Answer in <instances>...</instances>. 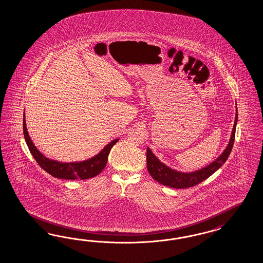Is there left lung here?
I'll return each instance as SVG.
<instances>
[{
	"mask_svg": "<svg viewBox=\"0 0 263 263\" xmlns=\"http://www.w3.org/2000/svg\"><path fill=\"white\" fill-rule=\"evenodd\" d=\"M237 110V109H236ZM237 111L234 120V125L231 132V140L228 144L227 148L223 151V153L217 158V159L209 164L205 167H202L199 171L192 172V173H182L173 170L167 167L152 153L149 147L146 149V164H147V171L151 174L154 180L157 182L163 184L171 188L176 189H185L193 187L197 184L202 182L211 175H213L218 168L222 167L223 163L229 158L231 154V149L233 147V142L235 139V129L237 124Z\"/></svg>",
	"mask_w": 263,
	"mask_h": 263,
	"instance_id": "left-lung-1",
	"label": "left lung"
}]
</instances>
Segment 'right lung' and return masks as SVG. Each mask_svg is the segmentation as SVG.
Segmentation results:
<instances>
[{"mask_svg": "<svg viewBox=\"0 0 263 263\" xmlns=\"http://www.w3.org/2000/svg\"><path fill=\"white\" fill-rule=\"evenodd\" d=\"M23 132H24L25 141L27 145L32 153V157L37 162V164L42 167L49 175L61 178V179H68V180H75V179H88L99 175L107 164L109 153L111 148L119 142V139H116L108 143L101 152L92 158H89L82 162H70V163H62L55 160H51L45 157L33 143L28 134L27 127H26V120H25V112L23 115Z\"/></svg>", "mask_w": 263, "mask_h": 263, "instance_id": "1", "label": "right lung"}]
</instances>
